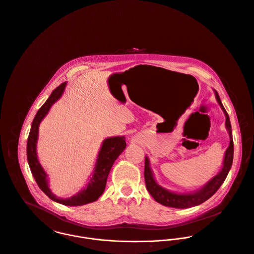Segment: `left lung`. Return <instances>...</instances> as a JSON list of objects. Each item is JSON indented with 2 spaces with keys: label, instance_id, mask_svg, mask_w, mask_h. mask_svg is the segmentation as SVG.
<instances>
[{
  "label": "left lung",
  "instance_id": "left-lung-1",
  "mask_svg": "<svg viewBox=\"0 0 254 254\" xmlns=\"http://www.w3.org/2000/svg\"><path fill=\"white\" fill-rule=\"evenodd\" d=\"M216 99L218 103L220 104L222 110L225 113L226 116V127L230 134V145L225 153V158L223 162V168L220 171L219 174H217L214 178H212L205 186H203L198 191L192 192V193H174L171 191H168L157 184L153 177V173L150 169L149 160L147 157H145V165H144V179H145V185L146 189L149 192V194L153 197V199L166 207L171 208H177V209H187L191 207L198 206L204 202H206L208 199H210L222 186V184L225 182L233 164L234 159V140H233V131H232V126L230 117L225 110L222 101L220 99L219 94L216 92Z\"/></svg>",
  "mask_w": 254,
  "mask_h": 254
}]
</instances>
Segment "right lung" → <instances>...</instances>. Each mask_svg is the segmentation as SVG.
Returning a JSON list of instances; mask_svg holds the SVG:
<instances>
[{"label":"right lung","mask_w":254,"mask_h":254,"mask_svg":"<svg viewBox=\"0 0 254 254\" xmlns=\"http://www.w3.org/2000/svg\"><path fill=\"white\" fill-rule=\"evenodd\" d=\"M65 87H66V82L59 85L51 93V95L49 96L47 101L42 105V107L37 111L32 121L30 131L27 138L26 155H27V162H28L30 171L40 190L54 202H57L65 206L76 207V206H82V205L95 202L104 193L111 168L114 162L116 161V159L125 150L127 143H126L125 136H114V137L106 138L103 141V144L99 151L97 162L93 171V175L89 180L85 189H83L82 191L78 192V194L68 199L57 198L49 189L47 174L45 173V171L43 170V168L41 167L37 159L36 142L38 137V127L40 122L47 115L51 106L57 100L60 99V97L64 92Z\"/></svg>","instance_id":"1"}]
</instances>
